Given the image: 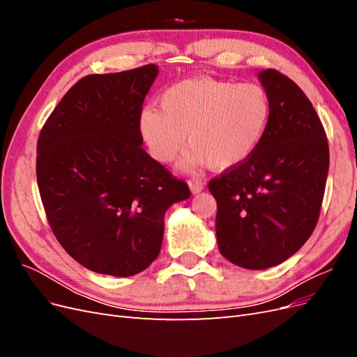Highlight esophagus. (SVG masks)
<instances>
[{
  "mask_svg": "<svg viewBox=\"0 0 357 357\" xmlns=\"http://www.w3.org/2000/svg\"><path fill=\"white\" fill-rule=\"evenodd\" d=\"M189 188H190V190H192V193H199L202 189H204V183H202V180H199V178H197V177H192V178H189Z\"/></svg>",
  "mask_w": 357,
  "mask_h": 357,
  "instance_id": "esophagus-1",
  "label": "esophagus"
}]
</instances>
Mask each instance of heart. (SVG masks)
<instances>
[{"label": "heart", "mask_w": 357, "mask_h": 357, "mask_svg": "<svg viewBox=\"0 0 357 357\" xmlns=\"http://www.w3.org/2000/svg\"><path fill=\"white\" fill-rule=\"evenodd\" d=\"M271 119V100L262 86L211 77L181 80L159 96V110L146 109L139 129L152 156L167 164L185 143L183 164L229 169L253 155Z\"/></svg>", "instance_id": "obj_1"}]
</instances>
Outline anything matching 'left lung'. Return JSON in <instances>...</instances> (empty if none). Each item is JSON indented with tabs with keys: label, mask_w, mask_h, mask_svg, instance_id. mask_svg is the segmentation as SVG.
Wrapping results in <instances>:
<instances>
[{
	"label": "left lung",
	"mask_w": 357,
	"mask_h": 357,
	"mask_svg": "<svg viewBox=\"0 0 357 357\" xmlns=\"http://www.w3.org/2000/svg\"><path fill=\"white\" fill-rule=\"evenodd\" d=\"M259 79L271 100L265 137L243 164L208 181L218 201L219 250L247 269L282 264L305 244L329 171L325 128L307 95L274 68Z\"/></svg>",
	"instance_id": "1"
}]
</instances>
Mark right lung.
<instances>
[{
    "mask_svg": "<svg viewBox=\"0 0 357 357\" xmlns=\"http://www.w3.org/2000/svg\"><path fill=\"white\" fill-rule=\"evenodd\" d=\"M153 63L89 74L71 86L41 128L37 183L53 235L93 273L129 277L158 257L164 215L188 183L142 147L143 102Z\"/></svg>",
    "mask_w": 357,
    "mask_h": 357,
    "instance_id": "obj_1",
    "label": "right lung"
}]
</instances>
